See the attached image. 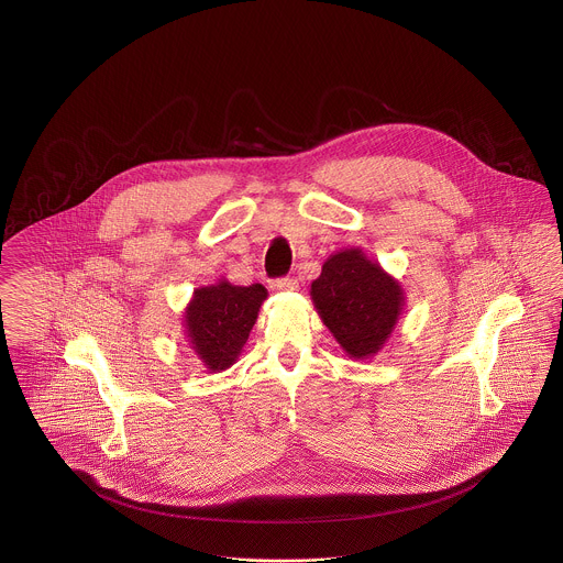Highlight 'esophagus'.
I'll return each instance as SVG.
<instances>
[{
  "label": "esophagus",
  "mask_w": 563,
  "mask_h": 563,
  "mask_svg": "<svg viewBox=\"0 0 563 563\" xmlns=\"http://www.w3.org/2000/svg\"><path fill=\"white\" fill-rule=\"evenodd\" d=\"M274 289H278V291H297L299 283L292 276H283V278L274 280Z\"/></svg>",
  "instance_id": "obj_1"
}]
</instances>
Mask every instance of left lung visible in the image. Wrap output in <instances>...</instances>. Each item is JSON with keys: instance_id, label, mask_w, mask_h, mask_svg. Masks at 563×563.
<instances>
[{"instance_id": "obj_1", "label": "left lung", "mask_w": 563, "mask_h": 563, "mask_svg": "<svg viewBox=\"0 0 563 563\" xmlns=\"http://www.w3.org/2000/svg\"><path fill=\"white\" fill-rule=\"evenodd\" d=\"M312 301L327 329L350 358L375 356L396 329L405 291L362 249L331 255L312 283Z\"/></svg>"}]
</instances>
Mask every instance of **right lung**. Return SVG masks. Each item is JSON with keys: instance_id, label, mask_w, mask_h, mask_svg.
Listing matches in <instances>:
<instances>
[{"instance_id": "add662e5", "label": "right lung", "mask_w": 563, "mask_h": 563, "mask_svg": "<svg viewBox=\"0 0 563 563\" xmlns=\"http://www.w3.org/2000/svg\"><path fill=\"white\" fill-rule=\"evenodd\" d=\"M266 297L260 283L236 287L220 280L195 291L184 312L186 338L209 373L230 368L241 356Z\"/></svg>"}]
</instances>
